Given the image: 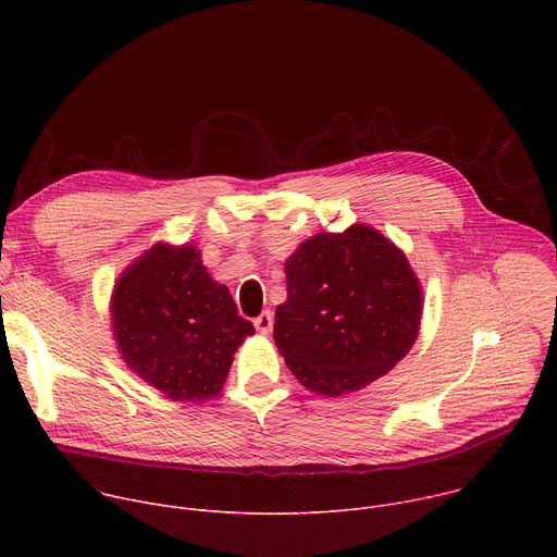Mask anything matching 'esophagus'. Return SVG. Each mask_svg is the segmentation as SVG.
<instances>
[{
  "label": "esophagus",
  "mask_w": 557,
  "mask_h": 557,
  "mask_svg": "<svg viewBox=\"0 0 557 557\" xmlns=\"http://www.w3.org/2000/svg\"><path fill=\"white\" fill-rule=\"evenodd\" d=\"M256 329L262 335H269L273 331V312L264 310L260 317H256Z\"/></svg>",
  "instance_id": "esophagus-1"
}]
</instances>
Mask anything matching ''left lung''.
<instances>
[{
	"label": "left lung",
	"instance_id": "left-lung-1",
	"mask_svg": "<svg viewBox=\"0 0 557 557\" xmlns=\"http://www.w3.org/2000/svg\"><path fill=\"white\" fill-rule=\"evenodd\" d=\"M286 301L273 339L310 392H357L419 337L423 293L406 253L368 224L317 233L284 262Z\"/></svg>",
	"mask_w": 557,
	"mask_h": 557
}]
</instances>
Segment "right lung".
<instances>
[{"mask_svg":"<svg viewBox=\"0 0 557 557\" xmlns=\"http://www.w3.org/2000/svg\"><path fill=\"white\" fill-rule=\"evenodd\" d=\"M112 329L123 361L172 401L215 396L233 352L256 333L194 245H153L112 293Z\"/></svg>","mask_w":557,"mask_h":557,"instance_id":"1","label":"right lung"}]
</instances>
